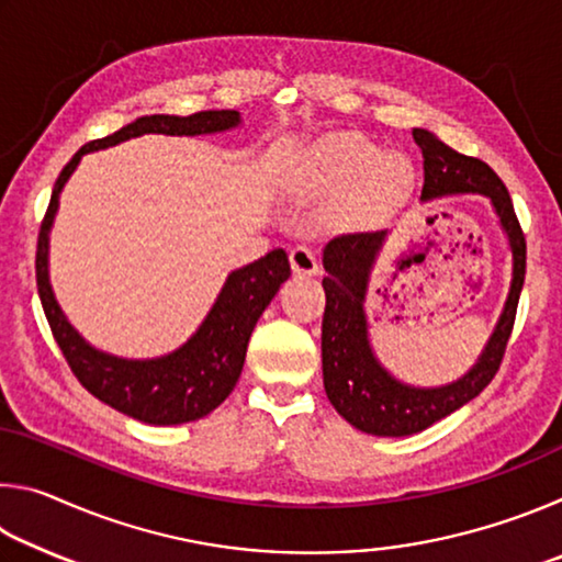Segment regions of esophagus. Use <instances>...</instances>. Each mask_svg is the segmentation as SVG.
<instances>
[{
	"instance_id": "34e87169",
	"label": "esophagus",
	"mask_w": 562,
	"mask_h": 562,
	"mask_svg": "<svg viewBox=\"0 0 562 562\" xmlns=\"http://www.w3.org/2000/svg\"><path fill=\"white\" fill-rule=\"evenodd\" d=\"M290 265L292 272L300 274V278H310V274L317 272V258L307 245H294L290 252Z\"/></svg>"
}]
</instances>
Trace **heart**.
<instances>
[{
	"instance_id": "1",
	"label": "heart",
	"mask_w": 562,
	"mask_h": 562,
	"mask_svg": "<svg viewBox=\"0 0 562 562\" xmlns=\"http://www.w3.org/2000/svg\"><path fill=\"white\" fill-rule=\"evenodd\" d=\"M304 178L327 193L351 190V207L359 215L372 217L404 201L414 186V166L402 154H384L372 138L341 133L310 150Z\"/></svg>"
}]
</instances>
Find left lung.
Here are the masks:
<instances>
[{"instance_id": "8db88e82", "label": "left lung", "mask_w": 562, "mask_h": 562, "mask_svg": "<svg viewBox=\"0 0 562 562\" xmlns=\"http://www.w3.org/2000/svg\"><path fill=\"white\" fill-rule=\"evenodd\" d=\"M414 140L424 156V201L449 193H483L491 198L510 240L513 282L506 310L479 364L449 386L414 389L398 384L379 367L367 339L364 292L384 233H347L327 243L322 260L327 270V278L322 280L327 294L322 317L325 392L339 416H345L355 429L374 436H408L429 429L493 382L516 325V310L526 280V235L513 211L508 188L496 170L481 158L463 156L441 144L429 131L416 128Z\"/></svg>"}]
</instances>
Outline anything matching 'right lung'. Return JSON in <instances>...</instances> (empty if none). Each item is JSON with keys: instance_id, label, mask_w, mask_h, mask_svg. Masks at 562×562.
<instances>
[{"instance_id": "right-lung-1", "label": "right lung", "mask_w": 562, "mask_h": 562, "mask_svg": "<svg viewBox=\"0 0 562 562\" xmlns=\"http://www.w3.org/2000/svg\"><path fill=\"white\" fill-rule=\"evenodd\" d=\"M237 123H240L237 111H198L190 116H164V113L140 116L111 136L89 140L87 146L76 150L56 178L49 207L44 213L34 268L36 290H40L44 315L56 345H59L66 364L87 392L116 412L138 418L144 424L170 426L195 422L225 402L243 372L247 339L252 335L255 322L260 319L280 284L290 278V260L282 247H278L247 268L235 270L227 278L221 297L213 304L211 315L205 317L201 329L173 355L150 361H128L101 355L76 335L69 322L64 319L49 288L46 247H49V227L56 205H59V193L74 168L79 166L81 156L89 150L116 146L121 140L144 136V133L201 136V133L233 128Z\"/></svg>"}]
</instances>
